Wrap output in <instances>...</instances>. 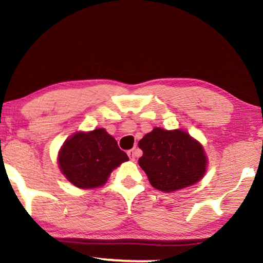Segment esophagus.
<instances>
[{"mask_svg": "<svg viewBox=\"0 0 263 263\" xmlns=\"http://www.w3.org/2000/svg\"><path fill=\"white\" fill-rule=\"evenodd\" d=\"M127 153H128V157H129V159H130V160H135V158L139 156V149H136V148L129 149Z\"/></svg>", "mask_w": 263, "mask_h": 263, "instance_id": "obj_1", "label": "esophagus"}]
</instances>
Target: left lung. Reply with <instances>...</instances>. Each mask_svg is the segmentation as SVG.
<instances>
[{
	"label": "left lung",
	"mask_w": 263,
	"mask_h": 263,
	"mask_svg": "<svg viewBox=\"0 0 263 263\" xmlns=\"http://www.w3.org/2000/svg\"><path fill=\"white\" fill-rule=\"evenodd\" d=\"M139 165L153 188L165 193L195 184L203 177L207 158L203 147L188 133L154 128L139 141Z\"/></svg>",
	"instance_id": "8db88e82"
}]
</instances>
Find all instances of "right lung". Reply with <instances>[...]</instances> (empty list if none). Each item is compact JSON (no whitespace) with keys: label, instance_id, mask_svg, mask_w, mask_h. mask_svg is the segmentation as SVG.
Instances as JSON below:
<instances>
[{"label":"right lung","instance_id":"add662e5","mask_svg":"<svg viewBox=\"0 0 263 263\" xmlns=\"http://www.w3.org/2000/svg\"><path fill=\"white\" fill-rule=\"evenodd\" d=\"M128 159L116 140L103 128L75 133L59 152V165L64 177L81 189L105 184L114 168Z\"/></svg>","mask_w":263,"mask_h":263}]
</instances>
